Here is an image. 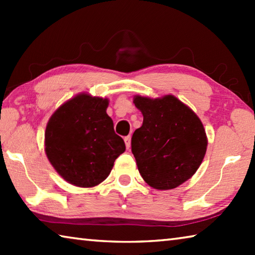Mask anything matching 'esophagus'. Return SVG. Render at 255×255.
Here are the masks:
<instances>
[{
    "mask_svg": "<svg viewBox=\"0 0 255 255\" xmlns=\"http://www.w3.org/2000/svg\"><path fill=\"white\" fill-rule=\"evenodd\" d=\"M130 143H131V137H130V136L125 137V144H126L127 149L130 148Z\"/></svg>",
    "mask_w": 255,
    "mask_h": 255,
    "instance_id": "esophagus-1",
    "label": "esophagus"
}]
</instances>
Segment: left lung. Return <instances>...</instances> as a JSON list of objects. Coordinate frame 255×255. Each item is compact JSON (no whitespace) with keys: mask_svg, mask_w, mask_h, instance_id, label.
<instances>
[{"mask_svg":"<svg viewBox=\"0 0 255 255\" xmlns=\"http://www.w3.org/2000/svg\"><path fill=\"white\" fill-rule=\"evenodd\" d=\"M143 125L132 133L131 152L145 182L157 190L179 187L196 173L205 157L204 125L174 96L150 99L136 96Z\"/></svg>","mask_w":255,"mask_h":255,"instance_id":"left-lung-1","label":"left lung"}]
</instances>
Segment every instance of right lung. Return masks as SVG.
Wrapping results in <instances>:
<instances>
[{"instance_id":"right-lung-1","label":"right lung","mask_w":255,"mask_h":255,"mask_svg":"<svg viewBox=\"0 0 255 255\" xmlns=\"http://www.w3.org/2000/svg\"><path fill=\"white\" fill-rule=\"evenodd\" d=\"M108 99L77 94L51 116L45 131V152L68 183L91 188L105 181L126 149L107 115Z\"/></svg>"}]
</instances>
